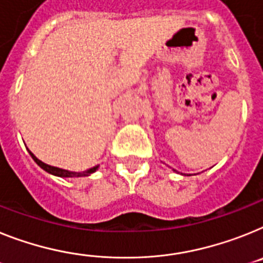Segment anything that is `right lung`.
<instances>
[{
    "mask_svg": "<svg viewBox=\"0 0 263 263\" xmlns=\"http://www.w3.org/2000/svg\"><path fill=\"white\" fill-rule=\"evenodd\" d=\"M29 151V149H28ZM30 156L33 158V160L37 163V164L41 167L43 170H45L46 173L52 174V175H56V176H60V178H80V176H88L90 175L92 173H95L96 170L99 168V165H96V167H92V168L87 170V171H83V173H72V171H68V170H63V168H59V167H53V165H49V164H45L44 162H41L40 159H37L36 156L33 155L32 152L29 151Z\"/></svg>",
    "mask_w": 263,
    "mask_h": 263,
    "instance_id": "add662e5",
    "label": "right lung"
}]
</instances>
